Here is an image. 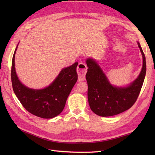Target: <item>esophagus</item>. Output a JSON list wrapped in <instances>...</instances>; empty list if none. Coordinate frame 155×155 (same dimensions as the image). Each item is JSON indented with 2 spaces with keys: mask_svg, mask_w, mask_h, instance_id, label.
I'll return each mask as SVG.
<instances>
[{
  "mask_svg": "<svg viewBox=\"0 0 155 155\" xmlns=\"http://www.w3.org/2000/svg\"><path fill=\"white\" fill-rule=\"evenodd\" d=\"M87 65L83 62H80L78 63V67H77V71L78 74V81H84L85 80V74L87 72Z\"/></svg>",
  "mask_w": 155,
  "mask_h": 155,
  "instance_id": "obj_1",
  "label": "esophagus"
}]
</instances>
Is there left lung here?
<instances>
[{
  "label": "left lung",
  "instance_id": "obj_1",
  "mask_svg": "<svg viewBox=\"0 0 155 155\" xmlns=\"http://www.w3.org/2000/svg\"><path fill=\"white\" fill-rule=\"evenodd\" d=\"M138 45L143 55V68L137 79L127 87L112 86L97 62L91 58L87 60L88 103L92 111L98 116H114L129 109L135 103L147 71L145 56L139 42Z\"/></svg>",
  "mask_w": 155,
  "mask_h": 155
}]
</instances>
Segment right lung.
Segmentation results:
<instances>
[{
    "label": "right lung",
    "instance_id": "obj_1",
    "mask_svg": "<svg viewBox=\"0 0 155 155\" xmlns=\"http://www.w3.org/2000/svg\"><path fill=\"white\" fill-rule=\"evenodd\" d=\"M11 67L12 88L24 108L35 116L43 118L55 117L63 110L66 101L78 80V62L64 68L51 85L43 89H31L23 85L17 77L15 68V52Z\"/></svg>",
    "mask_w": 155,
    "mask_h": 155
}]
</instances>
